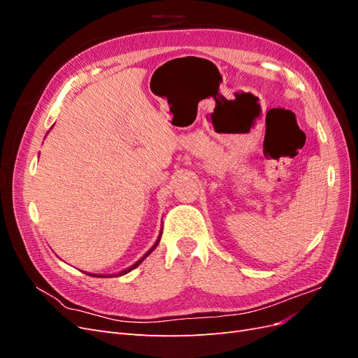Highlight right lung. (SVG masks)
<instances>
[{"mask_svg": "<svg viewBox=\"0 0 358 358\" xmlns=\"http://www.w3.org/2000/svg\"><path fill=\"white\" fill-rule=\"evenodd\" d=\"M161 234H162V230H161V233H159V236H158V239H157V242H155V245H154V246H152V248H150V249H149V251H148V252H146V254H145V255H143V257H142V258H140V259H138V262H137V263H134V264H133V266H131V267H128V268H125V270H122V272H119V273H117V275H115V276H122V275H125V273H128V272H131V270H133V268H136V267H137V266H138V264H140V263H142V262H143V259H145V258H146V257H148V255H149V254H150V252H152V251H154V249H155V248H157V246H158V243H159V239H161ZM91 276H92V275H91Z\"/></svg>", "mask_w": 358, "mask_h": 358, "instance_id": "right-lung-1", "label": "right lung"}]
</instances>
